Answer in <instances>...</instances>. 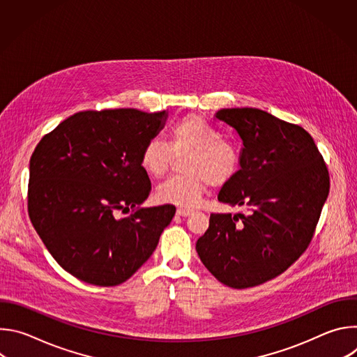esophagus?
<instances>
[{
    "instance_id": "1",
    "label": "esophagus",
    "mask_w": 357,
    "mask_h": 357,
    "mask_svg": "<svg viewBox=\"0 0 357 357\" xmlns=\"http://www.w3.org/2000/svg\"><path fill=\"white\" fill-rule=\"evenodd\" d=\"M176 215H178V216H182V218H186V216L192 215V211L185 209V208H179V209L176 211Z\"/></svg>"
}]
</instances>
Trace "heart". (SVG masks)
Instances as JSON below:
<instances>
[{"instance_id": "obj_1", "label": "heart", "mask_w": 357, "mask_h": 357, "mask_svg": "<svg viewBox=\"0 0 357 357\" xmlns=\"http://www.w3.org/2000/svg\"><path fill=\"white\" fill-rule=\"evenodd\" d=\"M175 155L189 154L186 176H171L157 186V199L178 206H195L205 193L208 182L220 186L238 171L241 155L238 148L223 139L219 128L205 119L190 114L181 119L169 132V145L160 139L148 141L139 155L142 171L152 176H162Z\"/></svg>"}]
</instances>
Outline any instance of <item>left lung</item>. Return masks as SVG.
Returning <instances> with one entry per match:
<instances>
[{
	"label": "left lung",
	"instance_id": "1",
	"mask_svg": "<svg viewBox=\"0 0 357 357\" xmlns=\"http://www.w3.org/2000/svg\"><path fill=\"white\" fill-rule=\"evenodd\" d=\"M215 117L243 145L240 169L218 199L247 213H212L196 251L222 284L256 287L307 250L329 193V174L314 138L299 126L250 107L222 109Z\"/></svg>",
	"mask_w": 357,
	"mask_h": 357
}]
</instances>
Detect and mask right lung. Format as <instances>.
Listing matches in <instances>:
<instances>
[{"label":"right lung","instance_id":"1","mask_svg":"<svg viewBox=\"0 0 357 357\" xmlns=\"http://www.w3.org/2000/svg\"><path fill=\"white\" fill-rule=\"evenodd\" d=\"M168 112H79L46 134L29 161L28 212L58 264L87 284L127 281L158 245L175 206L141 208L151 192L144 145ZM130 213L119 218L118 212Z\"/></svg>","mask_w":357,"mask_h":357}]
</instances>
